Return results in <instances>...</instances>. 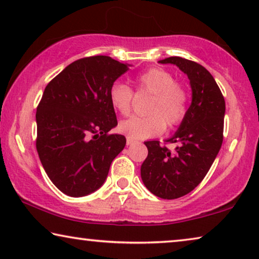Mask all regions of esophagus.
Listing matches in <instances>:
<instances>
[{
    "label": "esophagus",
    "mask_w": 259,
    "mask_h": 259,
    "mask_svg": "<svg viewBox=\"0 0 259 259\" xmlns=\"http://www.w3.org/2000/svg\"><path fill=\"white\" fill-rule=\"evenodd\" d=\"M126 142H127V145L131 146V145H133V143L135 142V140H133V139H131L130 137H127V139H126Z\"/></svg>",
    "instance_id": "1"
}]
</instances>
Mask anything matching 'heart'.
Instances as JSON below:
<instances>
[{"label": "heart", "mask_w": 259, "mask_h": 259, "mask_svg": "<svg viewBox=\"0 0 259 259\" xmlns=\"http://www.w3.org/2000/svg\"><path fill=\"white\" fill-rule=\"evenodd\" d=\"M139 93L152 95L146 117H131L122 120L118 130L131 139H148L164 132L166 125L175 127L184 120L188 112V94L176 82L170 71L150 68L134 79ZM109 99L114 110L127 116L132 110L133 91L116 82L109 90Z\"/></svg>", "instance_id": "obj_1"}]
</instances>
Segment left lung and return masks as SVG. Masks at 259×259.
<instances>
[{"label":"left lung","mask_w":259,"mask_h":259,"mask_svg":"<svg viewBox=\"0 0 259 259\" xmlns=\"http://www.w3.org/2000/svg\"><path fill=\"white\" fill-rule=\"evenodd\" d=\"M160 63H172L188 75L192 102L178 131L165 142L177 143L175 150L160 141H147L148 156L141 165L143 184L162 199H176L197 188L215 160L224 141L225 98L209 71L199 63L170 57Z\"/></svg>","instance_id":"obj_1"}]
</instances>
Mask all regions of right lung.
I'll return each instance as SVG.
<instances>
[{"mask_svg": "<svg viewBox=\"0 0 259 259\" xmlns=\"http://www.w3.org/2000/svg\"><path fill=\"white\" fill-rule=\"evenodd\" d=\"M127 70L106 55L83 58L44 90L35 147L47 176L67 196L83 197L101 188L124 149V135L109 134L118 125L109 90Z\"/></svg>", "mask_w": 259, "mask_h": 259, "instance_id": "1", "label": "right lung"}]
</instances>
